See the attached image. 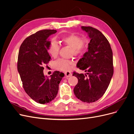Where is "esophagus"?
Returning a JSON list of instances; mask_svg holds the SVG:
<instances>
[{"label": "esophagus", "mask_w": 134, "mask_h": 134, "mask_svg": "<svg viewBox=\"0 0 134 134\" xmlns=\"http://www.w3.org/2000/svg\"><path fill=\"white\" fill-rule=\"evenodd\" d=\"M65 75L66 78H68V77H70L72 75V73L70 71H66L65 72Z\"/></svg>", "instance_id": "34e87169"}]
</instances>
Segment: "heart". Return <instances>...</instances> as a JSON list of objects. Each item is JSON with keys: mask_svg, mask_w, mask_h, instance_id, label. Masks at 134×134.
Here are the masks:
<instances>
[{"mask_svg": "<svg viewBox=\"0 0 134 134\" xmlns=\"http://www.w3.org/2000/svg\"><path fill=\"white\" fill-rule=\"evenodd\" d=\"M61 42L71 48V55L75 56L82 55L86 51L88 46L87 39H82L78 35L70 34L61 38ZM60 47L57 42L52 41L47 47V51L52 58H56L59 55ZM74 65L72 60L60 59L54 63V67L56 69L63 71H70Z\"/></svg>", "mask_w": 134, "mask_h": 134, "instance_id": "1", "label": "heart"}]
</instances>
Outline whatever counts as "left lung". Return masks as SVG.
Masks as SVG:
<instances>
[{
	"instance_id": "8db88e82",
	"label": "left lung",
	"mask_w": 134,
	"mask_h": 134,
	"mask_svg": "<svg viewBox=\"0 0 134 134\" xmlns=\"http://www.w3.org/2000/svg\"><path fill=\"white\" fill-rule=\"evenodd\" d=\"M90 38L88 52L76 66L88 75L74 72L78 83L74 89L75 96L82 102L92 103L101 98L106 91L113 74V53L107 39L102 32L92 27L82 26Z\"/></svg>"
}]
</instances>
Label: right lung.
Listing matches in <instances>:
<instances>
[{"label":"right lung","mask_w":134,"mask_h":134,"mask_svg":"<svg viewBox=\"0 0 134 134\" xmlns=\"http://www.w3.org/2000/svg\"><path fill=\"white\" fill-rule=\"evenodd\" d=\"M57 32L43 30L27 37L19 48L17 69L27 94L35 102L46 104L57 96L64 74L56 71L50 78L43 74V66L51 57L47 52L48 37Z\"/></svg>","instance_id":"1"}]
</instances>
